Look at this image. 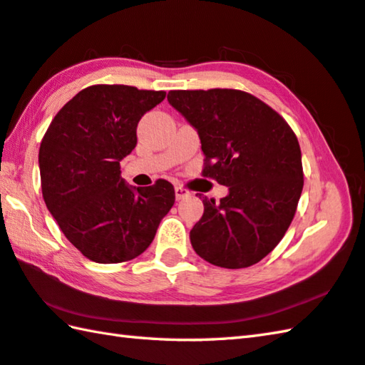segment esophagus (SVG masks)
<instances>
[{"label": "esophagus", "instance_id": "1", "mask_svg": "<svg viewBox=\"0 0 365 365\" xmlns=\"http://www.w3.org/2000/svg\"><path fill=\"white\" fill-rule=\"evenodd\" d=\"M190 195H191V192H190L187 188H183V187H175V199H177V201H180V199L188 197Z\"/></svg>", "mask_w": 365, "mask_h": 365}]
</instances>
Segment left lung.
I'll list each match as a JSON object with an SVG mask.
<instances>
[{"label":"left lung","instance_id":"1","mask_svg":"<svg viewBox=\"0 0 365 365\" xmlns=\"http://www.w3.org/2000/svg\"><path fill=\"white\" fill-rule=\"evenodd\" d=\"M168 101L199 134L202 174L230 191L220 202L202 196L192 248L213 266H253L294 218L304 187L296 134L272 107L240 90H174Z\"/></svg>","mask_w":365,"mask_h":365}]
</instances>
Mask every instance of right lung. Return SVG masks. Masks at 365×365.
<instances>
[{"label":"right lung","mask_w":365,"mask_h":365,"mask_svg":"<svg viewBox=\"0 0 365 365\" xmlns=\"http://www.w3.org/2000/svg\"><path fill=\"white\" fill-rule=\"evenodd\" d=\"M166 91L91 85L61 107L41 142L42 196L78 252L99 264L144 253L175 202L174 187L128 185L120 161L138 144V123Z\"/></svg>","instance_id":"right-lung-1"}]
</instances>
